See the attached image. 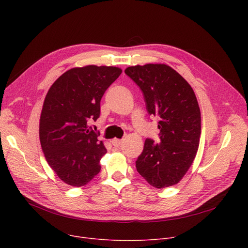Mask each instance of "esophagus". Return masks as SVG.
Here are the masks:
<instances>
[{
    "label": "esophagus",
    "instance_id": "esophagus-1",
    "mask_svg": "<svg viewBox=\"0 0 248 248\" xmlns=\"http://www.w3.org/2000/svg\"><path fill=\"white\" fill-rule=\"evenodd\" d=\"M111 144L114 147H119L122 144V140H120V139H112L111 140Z\"/></svg>",
    "mask_w": 248,
    "mask_h": 248
}]
</instances>
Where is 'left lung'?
Returning a JSON list of instances; mask_svg holds the SVG:
<instances>
[{
	"label": "left lung",
	"mask_w": 248,
	"mask_h": 248,
	"mask_svg": "<svg viewBox=\"0 0 248 248\" xmlns=\"http://www.w3.org/2000/svg\"><path fill=\"white\" fill-rule=\"evenodd\" d=\"M144 94L147 110L159 119L161 142L145 140L136 161L137 171L155 188L173 186L184 177L197 154L201 135V114L190 84L165 64L127 67Z\"/></svg>",
	"instance_id": "8db88e82"
}]
</instances>
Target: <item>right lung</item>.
I'll return each instance as SVG.
<instances>
[{
	"mask_svg": "<svg viewBox=\"0 0 248 248\" xmlns=\"http://www.w3.org/2000/svg\"><path fill=\"white\" fill-rule=\"evenodd\" d=\"M122 69L88 65L63 73L45 97L39 136L48 165L65 183L80 187L100 172L107 153L88 122L100 115V100Z\"/></svg>",
	"mask_w": 248,
	"mask_h": 248,
	"instance_id": "1",
	"label": "right lung"
}]
</instances>
